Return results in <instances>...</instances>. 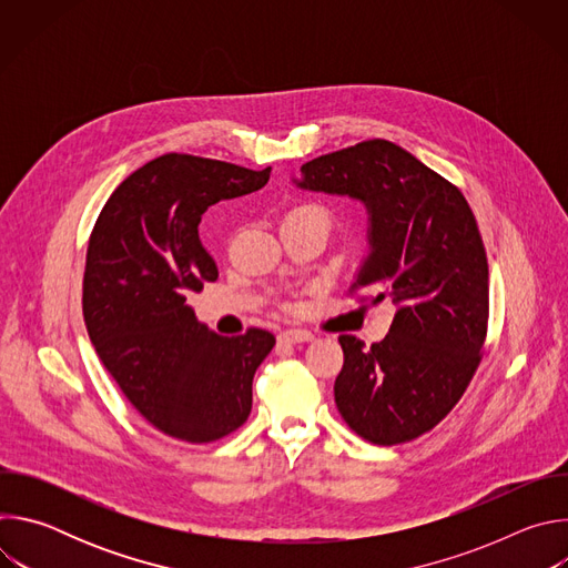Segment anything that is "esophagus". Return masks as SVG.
<instances>
[{"label": "esophagus", "instance_id": "1", "mask_svg": "<svg viewBox=\"0 0 568 568\" xmlns=\"http://www.w3.org/2000/svg\"><path fill=\"white\" fill-rule=\"evenodd\" d=\"M314 339V335L312 333H307V331H283L281 335H278V344H287V346H292V344H303V342H312Z\"/></svg>", "mask_w": 568, "mask_h": 568}]
</instances>
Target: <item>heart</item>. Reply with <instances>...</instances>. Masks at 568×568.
Returning a JSON list of instances; mask_svg holds the SVG:
<instances>
[{"mask_svg":"<svg viewBox=\"0 0 568 568\" xmlns=\"http://www.w3.org/2000/svg\"><path fill=\"white\" fill-rule=\"evenodd\" d=\"M301 215H318V217H326V215H323V211H321L318 206H314V204H301V206L292 209L287 217H301Z\"/></svg>","mask_w":568,"mask_h":568,"instance_id":"b5f03b06","label":"heart"}]
</instances>
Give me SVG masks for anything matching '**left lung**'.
Returning <instances> with one entry per match:
<instances>
[{"mask_svg":"<svg viewBox=\"0 0 568 568\" xmlns=\"http://www.w3.org/2000/svg\"><path fill=\"white\" fill-rule=\"evenodd\" d=\"M303 191L359 200L368 256L351 292L388 298V335H342L335 402L368 443L399 445L434 429L465 393L488 333V258L463 193L404 148L371 139L301 166Z\"/></svg>","mask_w":568,"mask_h":568,"instance_id":"left-lung-1","label":"left lung"}]
</instances>
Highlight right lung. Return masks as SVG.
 <instances>
[{"instance_id":"right-lung-1","label":"right lung","mask_w":568,"mask_h":568,"mask_svg":"<svg viewBox=\"0 0 568 568\" xmlns=\"http://www.w3.org/2000/svg\"><path fill=\"white\" fill-rule=\"evenodd\" d=\"M272 169L164 154L105 202L88 247L90 339L134 409L178 440L211 443L250 418L252 382L276 339L252 328L220 337L186 298L217 278L197 226L204 211L254 193Z\"/></svg>"}]
</instances>
